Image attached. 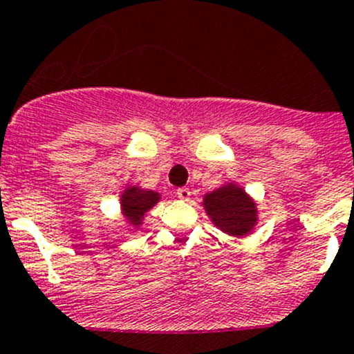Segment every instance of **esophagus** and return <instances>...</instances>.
<instances>
[{"mask_svg":"<svg viewBox=\"0 0 354 354\" xmlns=\"http://www.w3.org/2000/svg\"><path fill=\"white\" fill-rule=\"evenodd\" d=\"M176 195H178V198H180V200H185V202H188V200H190V197H192V192H190V188H178Z\"/></svg>","mask_w":354,"mask_h":354,"instance_id":"34e87169","label":"esophagus"}]
</instances>
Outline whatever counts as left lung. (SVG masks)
Wrapping results in <instances>:
<instances>
[{"label":"left lung","instance_id":"left-lung-1","mask_svg":"<svg viewBox=\"0 0 354 354\" xmlns=\"http://www.w3.org/2000/svg\"><path fill=\"white\" fill-rule=\"evenodd\" d=\"M202 207L214 226L233 238L248 236L259 224L255 200L234 181L203 195Z\"/></svg>","mask_w":354,"mask_h":354}]
</instances>
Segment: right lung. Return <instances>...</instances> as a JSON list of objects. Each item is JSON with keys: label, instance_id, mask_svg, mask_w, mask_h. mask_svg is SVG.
I'll return each instance as SVG.
<instances>
[{"label": "right lung", "instance_id": "obj_1", "mask_svg": "<svg viewBox=\"0 0 354 354\" xmlns=\"http://www.w3.org/2000/svg\"><path fill=\"white\" fill-rule=\"evenodd\" d=\"M160 200V194L147 188H140L137 185H127L120 195V210L130 233L140 230L144 224V217L152 207L157 205Z\"/></svg>", "mask_w": 354, "mask_h": 354}]
</instances>
